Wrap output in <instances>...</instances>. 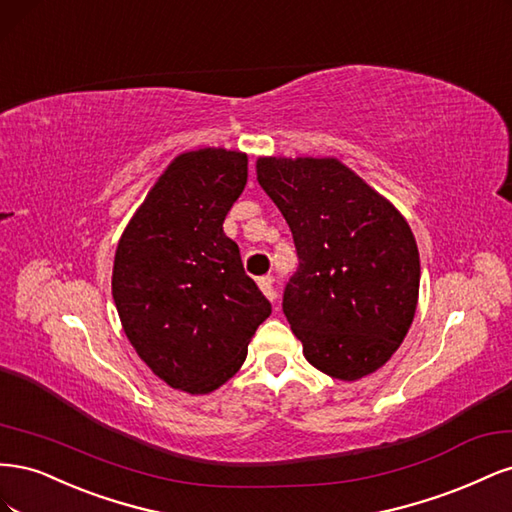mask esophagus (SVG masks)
<instances>
[{"instance_id":"esophagus-1","label":"esophagus","mask_w":512,"mask_h":512,"mask_svg":"<svg viewBox=\"0 0 512 512\" xmlns=\"http://www.w3.org/2000/svg\"><path fill=\"white\" fill-rule=\"evenodd\" d=\"M258 288L262 290V294H265V297H267L269 301H275V299H277V292H275V288H273V280H271L269 275L260 277V280H258Z\"/></svg>"}]
</instances>
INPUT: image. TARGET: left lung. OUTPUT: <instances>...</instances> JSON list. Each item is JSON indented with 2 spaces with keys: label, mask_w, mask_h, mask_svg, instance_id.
<instances>
[{
  "label": "left lung",
  "mask_w": 512,
  "mask_h": 512,
  "mask_svg": "<svg viewBox=\"0 0 512 512\" xmlns=\"http://www.w3.org/2000/svg\"><path fill=\"white\" fill-rule=\"evenodd\" d=\"M256 175L297 247L282 307L305 359L344 382L374 374L418 303L421 260L406 218L337 158H258Z\"/></svg>",
  "instance_id": "8db88e82"
}]
</instances>
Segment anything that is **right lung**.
Returning <instances> with one entry per match:
<instances>
[{"label":"right lung","mask_w":512,"mask_h":512,"mask_svg":"<svg viewBox=\"0 0 512 512\" xmlns=\"http://www.w3.org/2000/svg\"><path fill=\"white\" fill-rule=\"evenodd\" d=\"M247 156L205 147L166 166L117 243L113 299L136 354L173 389L207 395L237 374L271 303L224 220Z\"/></svg>","instance_id":"add662e5"}]
</instances>
